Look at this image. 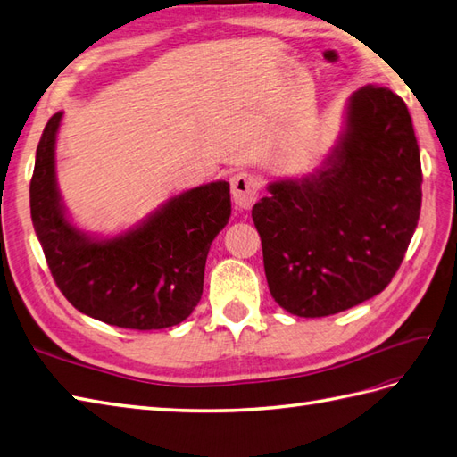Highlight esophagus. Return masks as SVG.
<instances>
[{"label":"esophagus","mask_w":457,"mask_h":457,"mask_svg":"<svg viewBox=\"0 0 457 457\" xmlns=\"http://www.w3.org/2000/svg\"><path fill=\"white\" fill-rule=\"evenodd\" d=\"M259 191H261V181L254 173L239 171L231 178L233 203H236V206L241 210H247L256 203V198H259Z\"/></svg>","instance_id":"esophagus-1"}]
</instances>
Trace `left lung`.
Segmentation results:
<instances>
[{"mask_svg": "<svg viewBox=\"0 0 457 457\" xmlns=\"http://www.w3.org/2000/svg\"><path fill=\"white\" fill-rule=\"evenodd\" d=\"M419 145L405 102L367 85L319 170L268 185L253 206L268 287L305 319L367 301L392 282L420 214Z\"/></svg>", "mask_w": 457, "mask_h": 457, "instance_id": "1", "label": "left lung"}]
</instances>
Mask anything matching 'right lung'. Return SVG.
Instances as JSON below:
<instances>
[{
    "mask_svg": "<svg viewBox=\"0 0 457 457\" xmlns=\"http://www.w3.org/2000/svg\"><path fill=\"white\" fill-rule=\"evenodd\" d=\"M50 117L30 179V216L50 272L71 305L112 326L160 330L183 322L198 305L204 264L231 214L229 183L185 191L143 224L112 239H95L67 220L55 183V135Z\"/></svg>",
    "mask_w": 457,
    "mask_h": 457,
    "instance_id": "obj_1",
    "label": "right lung"
}]
</instances>
